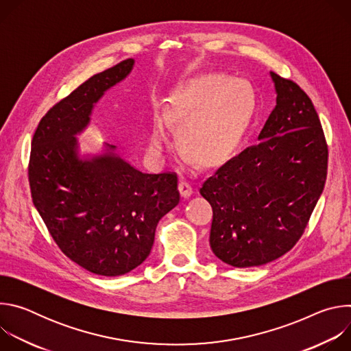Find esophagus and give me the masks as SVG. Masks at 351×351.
<instances>
[{"instance_id":"obj_1","label":"esophagus","mask_w":351,"mask_h":351,"mask_svg":"<svg viewBox=\"0 0 351 351\" xmlns=\"http://www.w3.org/2000/svg\"><path fill=\"white\" fill-rule=\"evenodd\" d=\"M179 191H180V195L183 198H189L193 194V189H191V186L186 180H180L179 182Z\"/></svg>"}]
</instances>
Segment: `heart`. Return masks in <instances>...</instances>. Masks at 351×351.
Listing matches in <instances>:
<instances>
[{
  "label": "heart",
  "mask_w": 351,
  "mask_h": 351,
  "mask_svg": "<svg viewBox=\"0 0 351 351\" xmlns=\"http://www.w3.org/2000/svg\"><path fill=\"white\" fill-rule=\"evenodd\" d=\"M253 93L244 83L225 76L202 77L178 93L167 112V122L179 129L183 152L203 165L225 161L241 141L253 114ZM147 144L161 156L171 144L162 119L149 125Z\"/></svg>",
  "instance_id": "1"
}]
</instances>
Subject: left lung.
Returning a JSON list of instances; mask_svg holds the SVG:
<instances>
[{
  "label": "left lung",
  "mask_w": 351,
  "mask_h": 351,
  "mask_svg": "<svg viewBox=\"0 0 351 351\" xmlns=\"http://www.w3.org/2000/svg\"><path fill=\"white\" fill-rule=\"evenodd\" d=\"M276 106L258 144L218 168L199 189L213 207L210 245L225 264H268L302 237L322 194L328 145L310 97L269 72Z\"/></svg>",
  "instance_id": "8db88e82"
}]
</instances>
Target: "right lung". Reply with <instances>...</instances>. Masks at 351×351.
I'll return each mask as SVG.
<instances>
[{
    "instance_id": "obj_1",
    "label": "right lung",
    "mask_w": 351,
    "mask_h": 351,
    "mask_svg": "<svg viewBox=\"0 0 351 351\" xmlns=\"http://www.w3.org/2000/svg\"><path fill=\"white\" fill-rule=\"evenodd\" d=\"M134 60L91 76L40 121L32 140L33 204L62 253L86 271L119 276L152 252L160 219L179 204L176 173H143L106 144L79 156L94 104L122 82Z\"/></svg>"
}]
</instances>
